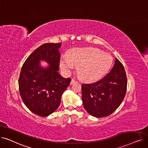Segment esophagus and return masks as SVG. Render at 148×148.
<instances>
[{"label": "esophagus", "instance_id": "obj_1", "mask_svg": "<svg viewBox=\"0 0 148 148\" xmlns=\"http://www.w3.org/2000/svg\"><path fill=\"white\" fill-rule=\"evenodd\" d=\"M75 82H77V81H75L74 79H73L71 80V84H73V83H75Z\"/></svg>", "mask_w": 148, "mask_h": 148}]
</instances>
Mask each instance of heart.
Returning <instances> with one entry per match:
<instances>
[{"mask_svg": "<svg viewBox=\"0 0 148 148\" xmlns=\"http://www.w3.org/2000/svg\"><path fill=\"white\" fill-rule=\"evenodd\" d=\"M67 59L62 58L60 65L63 71L69 73L78 66L77 74L85 82H93L99 80L110 68L113 59L107 53L95 48H78L70 51Z\"/></svg>", "mask_w": 148, "mask_h": 148, "instance_id": "obj_1", "label": "heart"}]
</instances>
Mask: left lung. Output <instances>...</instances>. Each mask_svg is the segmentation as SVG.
Listing matches in <instances>:
<instances>
[{
    "label": "left lung",
    "mask_w": 148,
    "mask_h": 148,
    "mask_svg": "<svg viewBox=\"0 0 148 148\" xmlns=\"http://www.w3.org/2000/svg\"><path fill=\"white\" fill-rule=\"evenodd\" d=\"M127 78L121 62L115 58L110 73L95 83L82 85L83 106L97 118L109 116L119 107L126 94Z\"/></svg>",
    "instance_id": "8db88e82"
}]
</instances>
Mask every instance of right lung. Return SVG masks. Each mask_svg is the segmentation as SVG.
Wrapping results in <instances>:
<instances>
[{"label":"right lung","instance_id":"obj_1","mask_svg":"<svg viewBox=\"0 0 148 148\" xmlns=\"http://www.w3.org/2000/svg\"><path fill=\"white\" fill-rule=\"evenodd\" d=\"M60 43H46L37 48L25 60L18 79L19 92L26 106L34 113L45 117L60 105L61 96L71 82L59 73ZM41 60L50 66L42 68Z\"/></svg>","mask_w":148,"mask_h":148}]
</instances>
